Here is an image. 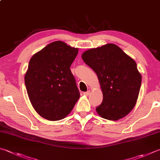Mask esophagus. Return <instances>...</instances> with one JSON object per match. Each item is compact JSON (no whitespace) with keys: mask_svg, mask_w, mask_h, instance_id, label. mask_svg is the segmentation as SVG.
<instances>
[{"mask_svg":"<svg viewBox=\"0 0 160 160\" xmlns=\"http://www.w3.org/2000/svg\"><path fill=\"white\" fill-rule=\"evenodd\" d=\"M90 90H88V91L84 92H83V95H86V96H88V95H90Z\"/></svg>","mask_w":160,"mask_h":160,"instance_id":"1","label":"esophagus"}]
</instances>
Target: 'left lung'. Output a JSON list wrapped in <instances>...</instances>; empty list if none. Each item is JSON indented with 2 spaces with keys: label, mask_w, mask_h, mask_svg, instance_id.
<instances>
[{
  "label": "left lung",
  "mask_w": 160,
  "mask_h": 160,
  "mask_svg": "<svg viewBox=\"0 0 160 160\" xmlns=\"http://www.w3.org/2000/svg\"><path fill=\"white\" fill-rule=\"evenodd\" d=\"M82 59L100 83L103 100L96 108L99 115L111 120L128 115L135 106L141 88L137 63L113 44L86 51Z\"/></svg>",
  "instance_id": "1"
}]
</instances>
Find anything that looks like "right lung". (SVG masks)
<instances>
[{
    "mask_svg": "<svg viewBox=\"0 0 160 160\" xmlns=\"http://www.w3.org/2000/svg\"><path fill=\"white\" fill-rule=\"evenodd\" d=\"M77 54V48L56 41L30 60L26 88L33 108L44 118H64L79 99L80 92L70 70Z\"/></svg>",
    "mask_w": 160,
    "mask_h": 160,
    "instance_id": "right-lung-1",
    "label": "right lung"
}]
</instances>
